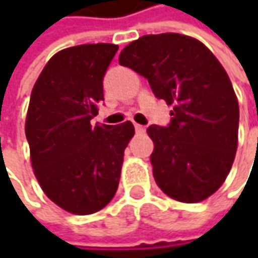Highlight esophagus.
<instances>
[{"label":"esophagus","mask_w":258,"mask_h":258,"mask_svg":"<svg viewBox=\"0 0 258 258\" xmlns=\"http://www.w3.org/2000/svg\"><path fill=\"white\" fill-rule=\"evenodd\" d=\"M135 129H136V132L138 134H145V126H142V124H139V123H135Z\"/></svg>","instance_id":"1"}]
</instances>
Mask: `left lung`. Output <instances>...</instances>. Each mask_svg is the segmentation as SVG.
Wrapping results in <instances>:
<instances>
[{"label": "left lung", "instance_id": "left-lung-1", "mask_svg": "<svg viewBox=\"0 0 258 258\" xmlns=\"http://www.w3.org/2000/svg\"><path fill=\"white\" fill-rule=\"evenodd\" d=\"M172 104L171 123L151 124V164L158 186L172 200L200 203L221 186L238 145L240 109L231 80L200 40L164 33L142 35L119 55Z\"/></svg>", "mask_w": 258, "mask_h": 258}]
</instances>
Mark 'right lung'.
Returning <instances> with one entry per match:
<instances>
[{"instance_id":"right-lung-1","label":"right lung","mask_w":258,"mask_h":258,"mask_svg":"<svg viewBox=\"0 0 258 258\" xmlns=\"http://www.w3.org/2000/svg\"><path fill=\"white\" fill-rule=\"evenodd\" d=\"M119 45L82 44L55 53L35 82L25 119L30 161L44 194L76 215L97 213L117 191L132 122L92 126L103 76Z\"/></svg>"}]
</instances>
